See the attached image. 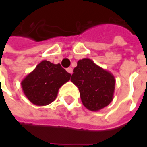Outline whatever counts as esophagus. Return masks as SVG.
<instances>
[{"label":"esophagus","instance_id":"34e87169","mask_svg":"<svg viewBox=\"0 0 147 147\" xmlns=\"http://www.w3.org/2000/svg\"><path fill=\"white\" fill-rule=\"evenodd\" d=\"M67 72L70 74H72L73 73V69H72L71 67H69V68L67 69Z\"/></svg>","mask_w":147,"mask_h":147}]
</instances>
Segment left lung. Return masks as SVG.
<instances>
[{
  "instance_id": "8db88e82",
  "label": "left lung",
  "mask_w": 147,
  "mask_h": 147,
  "mask_svg": "<svg viewBox=\"0 0 147 147\" xmlns=\"http://www.w3.org/2000/svg\"><path fill=\"white\" fill-rule=\"evenodd\" d=\"M73 72L71 81L78 88L82 102L88 110L98 111L112 101L116 79L110 71L85 58L77 62Z\"/></svg>"
}]
</instances>
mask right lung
I'll return each mask as SVG.
<instances>
[{
  "label": "right lung",
  "instance_id": "add662e5",
  "mask_svg": "<svg viewBox=\"0 0 147 147\" xmlns=\"http://www.w3.org/2000/svg\"><path fill=\"white\" fill-rule=\"evenodd\" d=\"M71 74L47 60H43L21 82L26 98L36 105L43 106L57 97L59 88L71 79Z\"/></svg>",
  "mask_w": 147,
  "mask_h": 147
}]
</instances>
